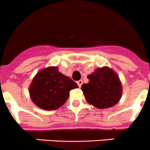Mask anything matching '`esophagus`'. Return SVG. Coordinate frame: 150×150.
I'll return each instance as SVG.
<instances>
[{"label":"esophagus","instance_id":"1","mask_svg":"<svg viewBox=\"0 0 150 150\" xmlns=\"http://www.w3.org/2000/svg\"><path fill=\"white\" fill-rule=\"evenodd\" d=\"M77 83H78V86H79V87L81 88V86H82V84H83V81H82V80H80V81H77Z\"/></svg>","mask_w":150,"mask_h":150}]
</instances>
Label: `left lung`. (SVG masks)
Wrapping results in <instances>:
<instances>
[{
	"label": "left lung",
	"mask_w": 150,
	"mask_h": 150,
	"mask_svg": "<svg viewBox=\"0 0 150 150\" xmlns=\"http://www.w3.org/2000/svg\"><path fill=\"white\" fill-rule=\"evenodd\" d=\"M89 82L81 86L83 94L90 104L96 108L113 107L122 96V85L115 72L108 67L98 68L88 75Z\"/></svg>",
	"instance_id": "1"
}]
</instances>
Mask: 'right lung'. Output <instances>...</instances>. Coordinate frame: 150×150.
I'll return each mask as SVG.
<instances>
[{"label":"right lung","instance_id":"obj_1","mask_svg":"<svg viewBox=\"0 0 150 150\" xmlns=\"http://www.w3.org/2000/svg\"><path fill=\"white\" fill-rule=\"evenodd\" d=\"M78 86L75 81L59 72L57 67L41 69L29 88L32 101L45 110H55L62 106L71 90Z\"/></svg>","mask_w":150,"mask_h":150}]
</instances>
